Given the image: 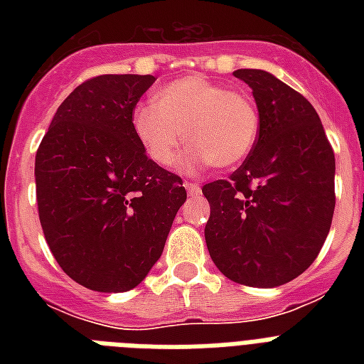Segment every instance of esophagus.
Masks as SVG:
<instances>
[{
	"label": "esophagus",
	"instance_id": "esophagus-1",
	"mask_svg": "<svg viewBox=\"0 0 364 364\" xmlns=\"http://www.w3.org/2000/svg\"><path fill=\"white\" fill-rule=\"evenodd\" d=\"M185 188H187V193H188V196H198L200 193H202V191H200V185L198 183H193V181H185Z\"/></svg>",
	"mask_w": 364,
	"mask_h": 364
}]
</instances>
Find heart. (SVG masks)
<instances>
[{
  "mask_svg": "<svg viewBox=\"0 0 364 364\" xmlns=\"http://www.w3.org/2000/svg\"><path fill=\"white\" fill-rule=\"evenodd\" d=\"M259 111L247 94L200 75L160 87L153 105L132 111V130L154 164L176 166L185 139L188 162L228 170L242 164L259 137Z\"/></svg>",
  "mask_w": 364,
  "mask_h": 364,
  "instance_id": "obj_1",
  "label": "heart"
}]
</instances>
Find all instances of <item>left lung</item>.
<instances>
[{
  "label": "left lung",
  "mask_w": 364,
  "mask_h": 364,
  "mask_svg": "<svg viewBox=\"0 0 364 364\" xmlns=\"http://www.w3.org/2000/svg\"><path fill=\"white\" fill-rule=\"evenodd\" d=\"M259 109L253 151L228 179L202 187L205 243L219 270L249 287H277L316 260L333 223L334 151L317 111L268 71L238 70Z\"/></svg>",
  "instance_id": "obj_1"
}]
</instances>
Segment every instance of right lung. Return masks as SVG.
Returning <instances> with one entry per match:
<instances>
[{"label": "right lung", "instance_id": "right-lung-1", "mask_svg": "<svg viewBox=\"0 0 364 364\" xmlns=\"http://www.w3.org/2000/svg\"><path fill=\"white\" fill-rule=\"evenodd\" d=\"M153 75H98L56 111L36 154L39 221L60 268L98 293H124L160 259L187 191L149 159L132 111Z\"/></svg>", "mask_w": 364, "mask_h": 364}]
</instances>
